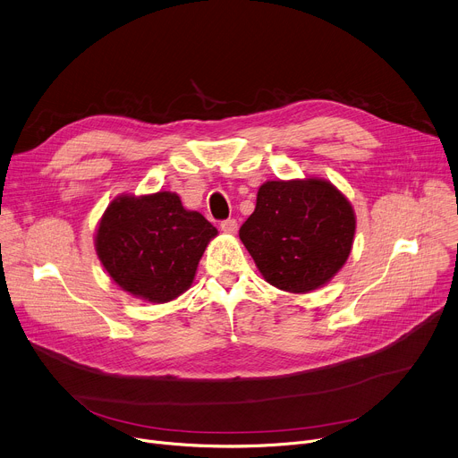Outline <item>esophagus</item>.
Segmentation results:
<instances>
[{
	"instance_id": "obj_1",
	"label": "esophagus",
	"mask_w": 458,
	"mask_h": 458,
	"mask_svg": "<svg viewBox=\"0 0 458 458\" xmlns=\"http://www.w3.org/2000/svg\"><path fill=\"white\" fill-rule=\"evenodd\" d=\"M237 228H239V225H237L235 219H226V221L221 223V230H223L225 233L233 235V233H237Z\"/></svg>"
}]
</instances>
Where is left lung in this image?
Instances as JSON below:
<instances>
[{
  "label": "left lung",
  "instance_id": "left-lung-1",
  "mask_svg": "<svg viewBox=\"0 0 458 458\" xmlns=\"http://www.w3.org/2000/svg\"><path fill=\"white\" fill-rule=\"evenodd\" d=\"M356 232L347 197L325 179L268 181L239 237L265 281L284 293L323 286L345 265Z\"/></svg>",
  "mask_w": 458,
  "mask_h": 458
}]
</instances>
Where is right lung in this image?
<instances>
[{"label": "right lung", "instance_id": "1", "mask_svg": "<svg viewBox=\"0 0 458 458\" xmlns=\"http://www.w3.org/2000/svg\"><path fill=\"white\" fill-rule=\"evenodd\" d=\"M217 228L186 210L172 191L120 195L104 212L95 248L111 279L149 303H168L191 286Z\"/></svg>", "mask_w": 458, "mask_h": 458}]
</instances>
